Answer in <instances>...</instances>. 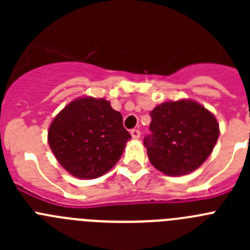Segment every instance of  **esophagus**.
Segmentation results:
<instances>
[{
	"label": "esophagus",
	"instance_id": "34e87169",
	"mask_svg": "<svg viewBox=\"0 0 250 250\" xmlns=\"http://www.w3.org/2000/svg\"><path fill=\"white\" fill-rule=\"evenodd\" d=\"M130 134H131V136L134 139H139V138H140V135H141L140 130H138V129H132L131 131H130Z\"/></svg>",
	"mask_w": 250,
	"mask_h": 250
}]
</instances>
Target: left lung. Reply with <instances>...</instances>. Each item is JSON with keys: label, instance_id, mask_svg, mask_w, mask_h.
<instances>
[{"label": "left lung", "instance_id": "8db88e82", "mask_svg": "<svg viewBox=\"0 0 250 250\" xmlns=\"http://www.w3.org/2000/svg\"><path fill=\"white\" fill-rule=\"evenodd\" d=\"M150 116L151 134L145 136L144 145L150 163L167 175H185L198 169L219 138L214 115L193 100L161 104Z\"/></svg>", "mask_w": 250, "mask_h": 250}]
</instances>
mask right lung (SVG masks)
I'll return each instance as SVG.
<instances>
[{"mask_svg": "<svg viewBox=\"0 0 250 250\" xmlns=\"http://www.w3.org/2000/svg\"><path fill=\"white\" fill-rule=\"evenodd\" d=\"M129 139L123 116L105 99L74 100L48 129V145L57 161L80 179L107 173L121 158Z\"/></svg>", "mask_w": 250, "mask_h": 250, "instance_id": "obj_1", "label": "right lung"}]
</instances>
